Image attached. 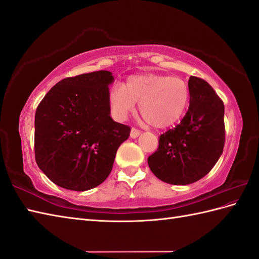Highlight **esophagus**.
<instances>
[{"mask_svg":"<svg viewBox=\"0 0 259 259\" xmlns=\"http://www.w3.org/2000/svg\"><path fill=\"white\" fill-rule=\"evenodd\" d=\"M140 134H141L140 130L136 129V128H133V129H131V131H130V137H131V138H137V137H138Z\"/></svg>","mask_w":259,"mask_h":259,"instance_id":"esophagus-1","label":"esophagus"}]
</instances>
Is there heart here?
Listing matches in <instances>:
<instances>
[{
  "label": "heart",
  "instance_id": "heart-1",
  "mask_svg": "<svg viewBox=\"0 0 259 259\" xmlns=\"http://www.w3.org/2000/svg\"><path fill=\"white\" fill-rule=\"evenodd\" d=\"M113 113L123 120L139 103L140 115L155 128L177 122L187 109L190 89L184 79L167 75L131 76L123 85H116L109 94Z\"/></svg>",
  "mask_w": 259,
  "mask_h": 259
}]
</instances>
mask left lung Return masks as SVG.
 I'll list each match as a JSON object with an SVG mask.
<instances>
[{
	"label": "left lung",
	"instance_id": "1",
	"mask_svg": "<svg viewBox=\"0 0 259 259\" xmlns=\"http://www.w3.org/2000/svg\"><path fill=\"white\" fill-rule=\"evenodd\" d=\"M190 106L175 128L160 135L148 157L150 170L165 183L186 185L201 180L224 151L225 105L204 79H189Z\"/></svg>",
	"mask_w": 259,
	"mask_h": 259
}]
</instances>
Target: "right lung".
I'll return each mask as SVG.
<instances>
[{
	"label": "right lung",
	"mask_w": 259,
	"mask_h": 259,
	"mask_svg": "<svg viewBox=\"0 0 259 259\" xmlns=\"http://www.w3.org/2000/svg\"><path fill=\"white\" fill-rule=\"evenodd\" d=\"M112 73L66 77L50 89L34 116V156L48 179L70 191L100 185L112 170L131 128L110 116Z\"/></svg>",
	"instance_id": "1"
}]
</instances>
